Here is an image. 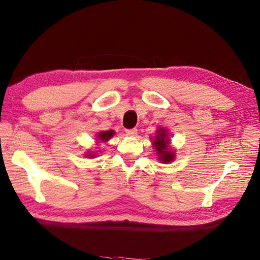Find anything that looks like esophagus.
Masks as SVG:
<instances>
[{"instance_id":"1","label":"esophagus","mask_w":260,"mask_h":260,"mask_svg":"<svg viewBox=\"0 0 260 260\" xmlns=\"http://www.w3.org/2000/svg\"><path fill=\"white\" fill-rule=\"evenodd\" d=\"M125 134L128 135V136H131V137H134V136H136L137 134H138V129H126L125 130Z\"/></svg>"}]
</instances>
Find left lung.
Returning a JSON list of instances; mask_svg holds the SVG:
<instances>
[{
  "instance_id": "8db88e82",
  "label": "left lung",
  "mask_w": 260,
  "mask_h": 260,
  "mask_svg": "<svg viewBox=\"0 0 260 260\" xmlns=\"http://www.w3.org/2000/svg\"><path fill=\"white\" fill-rule=\"evenodd\" d=\"M169 137L164 129L157 130V135L153 140V145L156 150L157 155H160V160L163 163L172 162L174 159V153L169 148Z\"/></svg>"
}]
</instances>
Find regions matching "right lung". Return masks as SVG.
Wrapping results in <instances>:
<instances>
[{
  "mask_svg": "<svg viewBox=\"0 0 260 260\" xmlns=\"http://www.w3.org/2000/svg\"><path fill=\"white\" fill-rule=\"evenodd\" d=\"M115 135V132H113L112 130H109V131H101V132H99L98 134V138H97V140L98 141H100V142H106V141H108L109 139ZM96 154H88V156H90V157H92V156H94Z\"/></svg>",
  "mask_w": 260,
  "mask_h": 260,
  "instance_id": "obj_1",
  "label": "right lung"
}]
</instances>
